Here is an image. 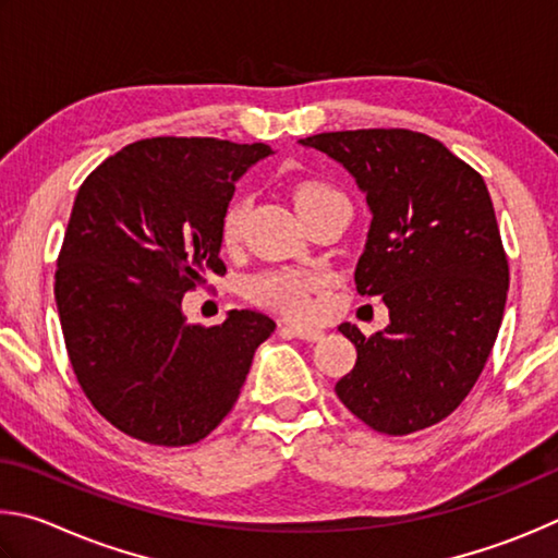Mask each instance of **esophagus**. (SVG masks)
Segmentation results:
<instances>
[{"label":"esophagus","mask_w":558,"mask_h":558,"mask_svg":"<svg viewBox=\"0 0 558 558\" xmlns=\"http://www.w3.org/2000/svg\"><path fill=\"white\" fill-rule=\"evenodd\" d=\"M281 330H284V333H291L294 338L306 340V343H316V340L324 338V330L311 328V326H294V324H291V326H284Z\"/></svg>","instance_id":"1"}]
</instances>
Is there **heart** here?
I'll use <instances>...</instances> for the list:
<instances>
[{
  "instance_id": "1",
  "label": "heart",
  "mask_w": 558,
  "mask_h": 558,
  "mask_svg": "<svg viewBox=\"0 0 558 558\" xmlns=\"http://www.w3.org/2000/svg\"><path fill=\"white\" fill-rule=\"evenodd\" d=\"M330 198H343V195H340L336 189H330V185L316 183V181L301 183L294 191V203L299 213L311 210L314 205ZM247 210H250L247 198L232 201L230 208L225 210L222 228H220V238L225 247H232V244L240 242ZM320 281L324 279L314 271H287V269L267 271L250 279L247 294L252 301H257L259 306L274 308L279 311V314H287L294 318H304L311 314V308H314V304H311V291L318 289Z\"/></svg>"
}]
</instances>
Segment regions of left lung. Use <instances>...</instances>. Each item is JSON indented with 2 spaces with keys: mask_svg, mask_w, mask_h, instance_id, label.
Segmentation results:
<instances>
[{
  "mask_svg": "<svg viewBox=\"0 0 558 558\" xmlns=\"http://www.w3.org/2000/svg\"><path fill=\"white\" fill-rule=\"evenodd\" d=\"M353 173L373 213L355 267L360 296H383L389 326L340 324L357 363L336 395L360 422L407 436L456 412L502 324L510 267L483 175L412 130L301 140Z\"/></svg>",
  "mask_w": 558,
  "mask_h": 558,
  "instance_id": "obj_1",
  "label": "left lung"
}]
</instances>
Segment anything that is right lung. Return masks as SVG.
<instances>
[{"label": "right lung", "instance_id": "obj_1", "mask_svg": "<svg viewBox=\"0 0 558 558\" xmlns=\"http://www.w3.org/2000/svg\"><path fill=\"white\" fill-rule=\"evenodd\" d=\"M271 149L154 136L83 181L56 269V304L85 397L126 436L191 446L230 414L254 350L277 324L230 311L185 324V291L225 274L220 228L234 181Z\"/></svg>", "mask_w": 558, "mask_h": 558}]
</instances>
